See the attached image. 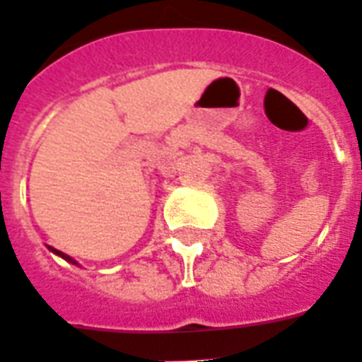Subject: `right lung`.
I'll return each instance as SVG.
<instances>
[{
	"label": "right lung",
	"mask_w": 362,
	"mask_h": 362,
	"mask_svg": "<svg viewBox=\"0 0 362 362\" xmlns=\"http://www.w3.org/2000/svg\"><path fill=\"white\" fill-rule=\"evenodd\" d=\"M48 249H49V251H52V252H54V255H57V257H61V258H63V260H66V262H70V264H76V266H79V264L76 262L74 258H72V257H69V255H64L63 251H57V249L49 247V245H48Z\"/></svg>",
	"instance_id": "obj_1"
}]
</instances>
